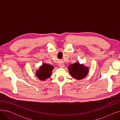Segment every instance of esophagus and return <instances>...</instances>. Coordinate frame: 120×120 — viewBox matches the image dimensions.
Masks as SVG:
<instances>
[{
	"instance_id": "obj_1",
	"label": "esophagus",
	"mask_w": 120,
	"mask_h": 120,
	"mask_svg": "<svg viewBox=\"0 0 120 120\" xmlns=\"http://www.w3.org/2000/svg\"><path fill=\"white\" fill-rule=\"evenodd\" d=\"M58 65L59 66V67H60L61 68H64L65 67V65L64 63H60L58 64Z\"/></svg>"
}]
</instances>
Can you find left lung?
<instances>
[{
	"mask_svg": "<svg viewBox=\"0 0 120 120\" xmlns=\"http://www.w3.org/2000/svg\"><path fill=\"white\" fill-rule=\"evenodd\" d=\"M68 70L73 78L78 80L84 78L89 72L88 68L79 63L70 65L68 67Z\"/></svg>",
	"mask_w": 120,
	"mask_h": 120,
	"instance_id": "obj_1",
	"label": "left lung"
}]
</instances>
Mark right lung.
<instances>
[{
  "instance_id": "add662e5",
  "label": "right lung",
  "mask_w": 120,
  "mask_h": 120,
  "mask_svg": "<svg viewBox=\"0 0 120 120\" xmlns=\"http://www.w3.org/2000/svg\"><path fill=\"white\" fill-rule=\"evenodd\" d=\"M53 69L52 66L43 64L40 67L39 70L36 71V76L41 80H45L50 76Z\"/></svg>"
}]
</instances>
